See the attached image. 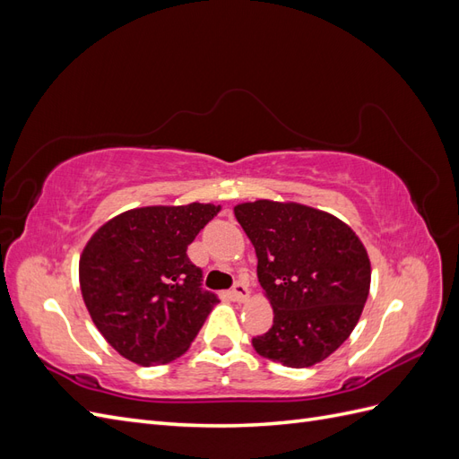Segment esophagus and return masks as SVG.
<instances>
[{"label":"esophagus","instance_id":"34e87169","mask_svg":"<svg viewBox=\"0 0 459 459\" xmlns=\"http://www.w3.org/2000/svg\"><path fill=\"white\" fill-rule=\"evenodd\" d=\"M231 295H233V299L238 300V302H247V299H248V287L243 283V281H238L233 285V289H231Z\"/></svg>","mask_w":459,"mask_h":459}]
</instances>
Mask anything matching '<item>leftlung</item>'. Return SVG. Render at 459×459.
<instances>
[{
	"label": "left lung",
	"mask_w": 459,
	"mask_h": 459,
	"mask_svg": "<svg viewBox=\"0 0 459 459\" xmlns=\"http://www.w3.org/2000/svg\"><path fill=\"white\" fill-rule=\"evenodd\" d=\"M258 258L273 325L255 351L287 368H310L351 337L369 295L364 243L329 212L260 199L233 208Z\"/></svg>",
	"instance_id": "left-lung-1"
}]
</instances>
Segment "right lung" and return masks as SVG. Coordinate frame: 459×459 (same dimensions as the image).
<instances>
[{"mask_svg": "<svg viewBox=\"0 0 459 459\" xmlns=\"http://www.w3.org/2000/svg\"><path fill=\"white\" fill-rule=\"evenodd\" d=\"M220 204L142 206L97 230L80 255V289L105 341L134 364L160 366L197 337L218 297L187 247Z\"/></svg>", "mask_w": 459, "mask_h": 459, "instance_id": "obj_1", "label": "right lung"}]
</instances>
